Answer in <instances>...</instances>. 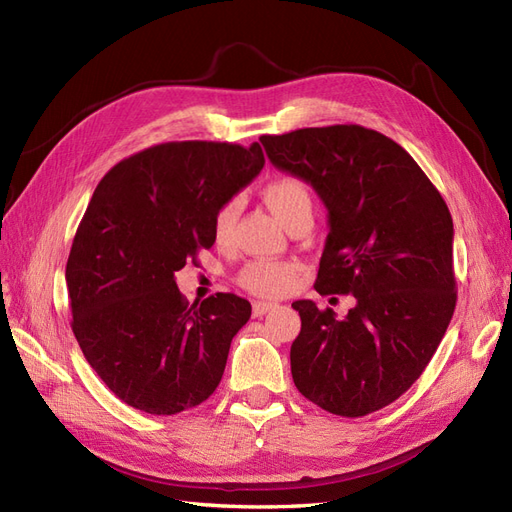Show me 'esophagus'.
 I'll return each instance as SVG.
<instances>
[{"label":"esophagus","mask_w":512,"mask_h":512,"mask_svg":"<svg viewBox=\"0 0 512 512\" xmlns=\"http://www.w3.org/2000/svg\"><path fill=\"white\" fill-rule=\"evenodd\" d=\"M277 305L275 303H267V301H254V305H252V314H254V318H262L265 314H269V312H273Z\"/></svg>","instance_id":"1"}]
</instances>
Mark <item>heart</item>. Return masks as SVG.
Masks as SVG:
<instances>
[{
  "label": "heart",
  "instance_id": "heart-1",
  "mask_svg": "<svg viewBox=\"0 0 512 512\" xmlns=\"http://www.w3.org/2000/svg\"><path fill=\"white\" fill-rule=\"evenodd\" d=\"M262 200L286 228L303 218H312V194L307 185L294 175H275L262 188ZM239 198L222 203L213 215V239L226 245L239 218ZM299 275V267L286 260H254L239 273V284L258 297H282Z\"/></svg>",
  "mask_w": 512,
  "mask_h": 512
}]
</instances>
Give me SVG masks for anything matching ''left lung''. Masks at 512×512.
<instances>
[{"instance_id": "obj_1", "label": "left lung", "mask_w": 512, "mask_h": 512, "mask_svg": "<svg viewBox=\"0 0 512 512\" xmlns=\"http://www.w3.org/2000/svg\"><path fill=\"white\" fill-rule=\"evenodd\" d=\"M273 166L307 181L329 209L316 290L354 294L346 318L294 301L299 393L337 416L393 404L423 374L453 318V218L410 153L363 126L260 136Z\"/></svg>"}]
</instances>
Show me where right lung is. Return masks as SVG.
I'll list each match as a JSON object with an SVG mask.
<instances>
[{
	"label": "right lung",
	"mask_w": 512,
	"mask_h": 512,
	"mask_svg": "<svg viewBox=\"0 0 512 512\" xmlns=\"http://www.w3.org/2000/svg\"><path fill=\"white\" fill-rule=\"evenodd\" d=\"M262 166L258 143L181 141L134 153L98 183L66 282L76 342L123 404L179 414L218 389L252 305L230 292L190 305L175 271L215 243V211Z\"/></svg>",
	"instance_id": "obj_1"
}]
</instances>
